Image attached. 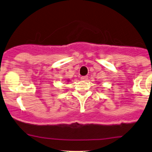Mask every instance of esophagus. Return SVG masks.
Wrapping results in <instances>:
<instances>
[{"label": "esophagus", "mask_w": 152, "mask_h": 152, "mask_svg": "<svg viewBox=\"0 0 152 152\" xmlns=\"http://www.w3.org/2000/svg\"><path fill=\"white\" fill-rule=\"evenodd\" d=\"M81 79L83 80V81H86V80L88 79V76H81Z\"/></svg>", "instance_id": "1"}]
</instances>
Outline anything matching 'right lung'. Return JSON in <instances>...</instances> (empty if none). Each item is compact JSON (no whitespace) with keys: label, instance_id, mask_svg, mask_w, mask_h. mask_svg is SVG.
<instances>
[{"label":"right lung","instance_id":"1","mask_svg":"<svg viewBox=\"0 0 152 152\" xmlns=\"http://www.w3.org/2000/svg\"><path fill=\"white\" fill-rule=\"evenodd\" d=\"M67 81H69V80H67Z\"/></svg>","mask_w":152,"mask_h":152}]
</instances>
